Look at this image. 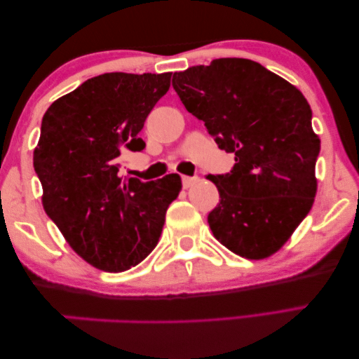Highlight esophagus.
Returning a JSON list of instances; mask_svg holds the SVG:
<instances>
[{
    "label": "esophagus",
    "mask_w": 359,
    "mask_h": 359,
    "mask_svg": "<svg viewBox=\"0 0 359 359\" xmlns=\"http://www.w3.org/2000/svg\"><path fill=\"white\" fill-rule=\"evenodd\" d=\"M197 176H183V178H181V181H183V187L184 189H189L191 186H194L197 183Z\"/></svg>",
    "instance_id": "esophagus-1"
}]
</instances>
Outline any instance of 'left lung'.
<instances>
[{
    "label": "left lung",
    "mask_w": 359,
    "mask_h": 359,
    "mask_svg": "<svg viewBox=\"0 0 359 359\" xmlns=\"http://www.w3.org/2000/svg\"><path fill=\"white\" fill-rule=\"evenodd\" d=\"M186 109L205 122L231 173L210 175L219 203L208 215L218 242L246 259L278 251L309 215L316 194L320 138L294 86L248 58H218L173 74Z\"/></svg>",
    "instance_id": "left-lung-1"
}]
</instances>
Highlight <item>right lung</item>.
Wrapping results in <instances>:
<instances>
[{"instance_id":"1","label":"right lung","mask_w":359,"mask_h":359,"mask_svg":"<svg viewBox=\"0 0 359 359\" xmlns=\"http://www.w3.org/2000/svg\"><path fill=\"white\" fill-rule=\"evenodd\" d=\"M172 73H104L55 100L41 122L33 167L43 207L69 246L93 267L124 272L156 248L180 175L124 178L119 157L143 151L144 121Z\"/></svg>"}]
</instances>
